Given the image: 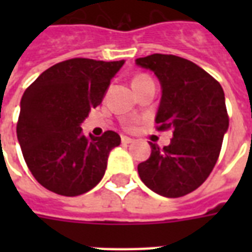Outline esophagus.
Segmentation results:
<instances>
[{"label": "esophagus", "instance_id": "esophagus-1", "mask_svg": "<svg viewBox=\"0 0 252 252\" xmlns=\"http://www.w3.org/2000/svg\"><path fill=\"white\" fill-rule=\"evenodd\" d=\"M121 143H124V144H129V143H133V139L128 136H123L121 137Z\"/></svg>", "mask_w": 252, "mask_h": 252}]
</instances>
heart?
Wrapping results in <instances>:
<instances>
[{
	"instance_id": "heart-1",
	"label": "heart",
	"mask_w": 252,
	"mask_h": 252,
	"mask_svg": "<svg viewBox=\"0 0 252 252\" xmlns=\"http://www.w3.org/2000/svg\"><path fill=\"white\" fill-rule=\"evenodd\" d=\"M148 79H151V78L147 77V75H144V74H140V75L135 77V79H133V85L142 83V82H144V81H148ZM129 128H132V126H129Z\"/></svg>"
}]
</instances>
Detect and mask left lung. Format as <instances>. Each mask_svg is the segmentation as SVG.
Listing matches in <instances>:
<instances>
[{"label":"left lung","instance_id":"left-lung-1","mask_svg":"<svg viewBox=\"0 0 252 252\" xmlns=\"http://www.w3.org/2000/svg\"><path fill=\"white\" fill-rule=\"evenodd\" d=\"M136 64L154 71L162 86L157 129H173L163 148L151 144V155L137 166L150 189L170 198L191 193L216 164L229 117L220 83L195 63L175 55L153 54Z\"/></svg>","mask_w":252,"mask_h":252}]
</instances>
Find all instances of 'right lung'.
<instances>
[{"label": "right lung", "mask_w": 252, "mask_h": 252, "mask_svg": "<svg viewBox=\"0 0 252 252\" xmlns=\"http://www.w3.org/2000/svg\"><path fill=\"white\" fill-rule=\"evenodd\" d=\"M123 64L68 59L41 72L24 92L17 139L28 169L46 189L75 197L102 180L109 153L121 139L115 131L85 136L81 123L101 104Z\"/></svg>", "instance_id": "obj_1"}]
</instances>
